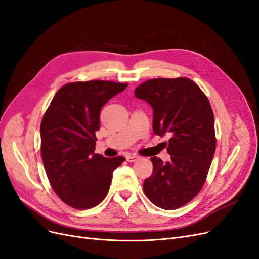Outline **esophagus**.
<instances>
[{
	"label": "esophagus",
	"mask_w": 259,
	"mask_h": 259,
	"mask_svg": "<svg viewBox=\"0 0 259 259\" xmlns=\"http://www.w3.org/2000/svg\"><path fill=\"white\" fill-rule=\"evenodd\" d=\"M126 160H127L128 162H135V161L138 160V156H137V155H134V154H130V155L126 156Z\"/></svg>",
	"instance_id": "obj_1"
}]
</instances>
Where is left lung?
<instances>
[{
  "label": "left lung",
  "instance_id": "obj_1",
  "mask_svg": "<svg viewBox=\"0 0 259 259\" xmlns=\"http://www.w3.org/2000/svg\"><path fill=\"white\" fill-rule=\"evenodd\" d=\"M153 109V133L170 138L169 162L150 158L153 170L145 179L146 197L155 206L176 209L186 205L204 186L216 150L215 121L209 100L188 77L151 79L134 91Z\"/></svg>",
  "mask_w": 259,
  "mask_h": 259
}]
</instances>
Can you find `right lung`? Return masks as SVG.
Wrapping results in <instances>:
<instances>
[{
    "label": "right lung",
    "mask_w": 259,
    "mask_h": 259,
    "mask_svg": "<svg viewBox=\"0 0 259 259\" xmlns=\"http://www.w3.org/2000/svg\"><path fill=\"white\" fill-rule=\"evenodd\" d=\"M127 83L92 80L67 83L57 91L41 122V153L50 184L60 200L76 209L103 201L123 156L94 153L100 110Z\"/></svg>",
    "instance_id": "1"
}]
</instances>
